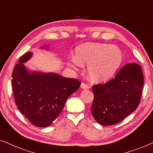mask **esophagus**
<instances>
[{
	"instance_id": "34e87169",
	"label": "esophagus",
	"mask_w": 153,
	"mask_h": 153,
	"mask_svg": "<svg viewBox=\"0 0 153 153\" xmlns=\"http://www.w3.org/2000/svg\"><path fill=\"white\" fill-rule=\"evenodd\" d=\"M80 87L81 88H82V89H89L90 88V85H88V84H87V83H82V84H81V85H80Z\"/></svg>"
}]
</instances>
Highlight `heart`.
<instances>
[{
	"label": "heart",
	"instance_id": "heart-1",
	"mask_svg": "<svg viewBox=\"0 0 153 153\" xmlns=\"http://www.w3.org/2000/svg\"><path fill=\"white\" fill-rule=\"evenodd\" d=\"M123 62V54L117 47L103 43H85L75 50V66L88 65L87 73L91 80L101 82L115 75Z\"/></svg>",
	"mask_w": 153,
	"mask_h": 153
}]
</instances>
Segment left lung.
<instances>
[{"label":"left lung","instance_id":"obj_1","mask_svg":"<svg viewBox=\"0 0 153 153\" xmlns=\"http://www.w3.org/2000/svg\"><path fill=\"white\" fill-rule=\"evenodd\" d=\"M143 87V75L140 65H125L111 80L93 85L94 99L91 111L94 118L104 126L121 122L137 108Z\"/></svg>","mask_w":153,"mask_h":153}]
</instances>
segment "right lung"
I'll return each mask as SVG.
<instances>
[{"label": "right lung", "mask_w": 153, "mask_h": 153, "mask_svg": "<svg viewBox=\"0 0 153 153\" xmlns=\"http://www.w3.org/2000/svg\"><path fill=\"white\" fill-rule=\"evenodd\" d=\"M32 54L28 52L22 55L14 68V97L20 112L30 123L46 127L59 117L67 99L78 90L81 82L57 73L30 72L24 63L29 60Z\"/></svg>", "instance_id": "1"}]
</instances>
